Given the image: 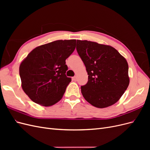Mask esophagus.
Returning <instances> with one entry per match:
<instances>
[{"label": "esophagus", "instance_id": "obj_1", "mask_svg": "<svg viewBox=\"0 0 150 150\" xmlns=\"http://www.w3.org/2000/svg\"><path fill=\"white\" fill-rule=\"evenodd\" d=\"M72 80H74V81H77V77L76 76H74L73 78H72Z\"/></svg>", "mask_w": 150, "mask_h": 150}]
</instances>
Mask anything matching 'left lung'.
Here are the masks:
<instances>
[{
	"label": "left lung",
	"instance_id": "obj_1",
	"mask_svg": "<svg viewBox=\"0 0 150 150\" xmlns=\"http://www.w3.org/2000/svg\"><path fill=\"white\" fill-rule=\"evenodd\" d=\"M76 50L88 74L81 87L84 99L98 108L115 104L129 83L126 59L114 47L88 40H77Z\"/></svg>",
	"mask_w": 150,
	"mask_h": 150
}]
</instances>
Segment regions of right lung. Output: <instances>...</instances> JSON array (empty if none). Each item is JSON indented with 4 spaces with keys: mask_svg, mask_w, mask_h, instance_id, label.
<instances>
[{
    "mask_svg": "<svg viewBox=\"0 0 150 150\" xmlns=\"http://www.w3.org/2000/svg\"><path fill=\"white\" fill-rule=\"evenodd\" d=\"M76 39L58 40L33 49L19 67L22 88L33 102L50 106L61 100L71 81L66 59L74 52Z\"/></svg>",
    "mask_w": 150,
    "mask_h": 150,
    "instance_id": "obj_1",
    "label": "right lung"
}]
</instances>
